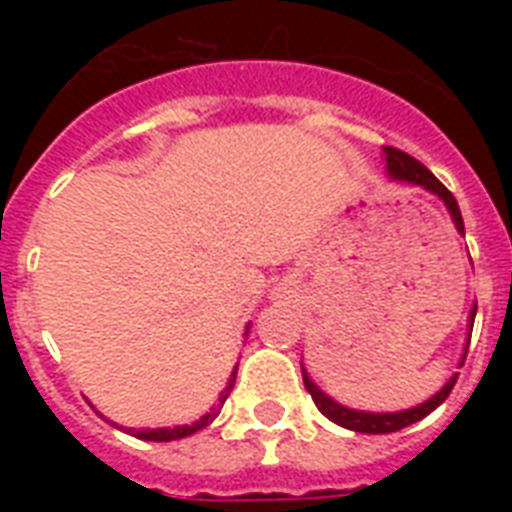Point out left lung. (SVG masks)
Returning <instances> with one entry per match:
<instances>
[{
  "label": "left lung",
  "instance_id": "left-lung-1",
  "mask_svg": "<svg viewBox=\"0 0 512 512\" xmlns=\"http://www.w3.org/2000/svg\"><path fill=\"white\" fill-rule=\"evenodd\" d=\"M385 162H388L390 177L404 180V183L422 185V188H428L430 193H436L438 199H444L446 209L452 212V220L454 225H457V231L465 233L457 199H454L452 191H449V188H446V185L441 183V180H438V177L425 167V164L417 162L414 156L404 154V151H398V148H385ZM473 319H476V308L470 311V321ZM303 382H305V388H308V393H311L313 401H316V406H319V412L324 414V417H329L332 422H337L340 428L356 430V433H396V430L409 428L412 422L428 417L436 406L444 404L446 398H449V393H452L454 382H457V374H454L452 380L446 382L444 388L438 390L436 396L428 398L425 404L414 406V409H406V412H393V414H369V412H356V409H345V406H340L337 401H332L327 393H321V390L311 382V377L305 374V369H303Z\"/></svg>",
  "mask_w": 512,
  "mask_h": 512
}]
</instances>
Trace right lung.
Wrapping results in <instances>:
<instances>
[{
    "mask_svg": "<svg viewBox=\"0 0 512 512\" xmlns=\"http://www.w3.org/2000/svg\"><path fill=\"white\" fill-rule=\"evenodd\" d=\"M236 369H239V364L233 366V372H231V382H228V388L223 390V393H220V398H217V406L215 409H212V412L209 414H204V417H201L199 422H193V425H183V428H156V430H130L132 436H138V438H143V441H177V438H185V436H193V433H196V430H201V428H207L209 422L215 420L217 417V412H220V409H223V404H225V398L231 396V388H233V380H236Z\"/></svg>",
    "mask_w": 512,
    "mask_h": 512,
    "instance_id": "right-lung-1",
    "label": "right lung"
}]
</instances>
